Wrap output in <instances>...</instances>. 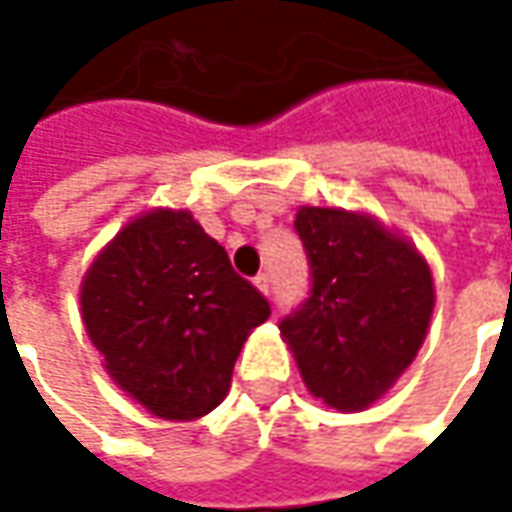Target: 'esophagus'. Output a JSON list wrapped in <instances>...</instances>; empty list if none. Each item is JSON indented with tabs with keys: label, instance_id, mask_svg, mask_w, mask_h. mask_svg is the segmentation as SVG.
I'll return each mask as SVG.
<instances>
[{
	"label": "esophagus",
	"instance_id": "1",
	"mask_svg": "<svg viewBox=\"0 0 512 512\" xmlns=\"http://www.w3.org/2000/svg\"><path fill=\"white\" fill-rule=\"evenodd\" d=\"M253 285L259 287V290H262V293H265V296H270V276H267V273H259V276H256V282H253Z\"/></svg>",
	"mask_w": 512,
	"mask_h": 512
}]
</instances>
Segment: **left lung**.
Segmentation results:
<instances>
[{
  "instance_id": "left-lung-1",
  "label": "left lung",
  "mask_w": 512,
  "mask_h": 512,
  "mask_svg": "<svg viewBox=\"0 0 512 512\" xmlns=\"http://www.w3.org/2000/svg\"><path fill=\"white\" fill-rule=\"evenodd\" d=\"M310 296L282 319L307 390L342 413L364 410L416 359L436 305L424 256L367 213L299 207Z\"/></svg>"
}]
</instances>
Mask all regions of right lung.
<instances>
[{"label":"right lung","instance_id":"add662e5","mask_svg":"<svg viewBox=\"0 0 512 512\" xmlns=\"http://www.w3.org/2000/svg\"><path fill=\"white\" fill-rule=\"evenodd\" d=\"M79 302L110 379L168 422H193L222 404L242 344L270 316L225 247L170 207L113 236L88 267Z\"/></svg>","mask_w":512,"mask_h":512}]
</instances>
